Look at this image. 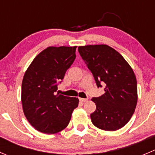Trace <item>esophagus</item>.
<instances>
[{
	"label": "esophagus",
	"mask_w": 155,
	"mask_h": 155,
	"mask_svg": "<svg viewBox=\"0 0 155 155\" xmlns=\"http://www.w3.org/2000/svg\"><path fill=\"white\" fill-rule=\"evenodd\" d=\"M79 101L82 102H85L88 101V98H82V97H80V98H79Z\"/></svg>",
	"instance_id": "1"
}]
</instances>
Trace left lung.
<instances>
[{
	"label": "left lung",
	"instance_id": "left-lung-1",
	"mask_svg": "<svg viewBox=\"0 0 155 155\" xmlns=\"http://www.w3.org/2000/svg\"><path fill=\"white\" fill-rule=\"evenodd\" d=\"M78 51L97 88L104 86V94L91 99L96 104L91 122L107 131L122 128L130 121L137 104V82L133 69L108 45L80 46Z\"/></svg>",
	"mask_w": 155,
	"mask_h": 155
}]
</instances>
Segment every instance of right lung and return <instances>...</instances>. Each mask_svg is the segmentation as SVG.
Listing matches in <instances>:
<instances>
[{
  "instance_id": "add662e5",
  "label": "right lung",
  "mask_w": 155,
  "mask_h": 155,
  "mask_svg": "<svg viewBox=\"0 0 155 155\" xmlns=\"http://www.w3.org/2000/svg\"><path fill=\"white\" fill-rule=\"evenodd\" d=\"M74 47H49L35 57L22 82V109L38 131L54 134L68 126L79 99L57 93L76 58Z\"/></svg>"
}]
</instances>
